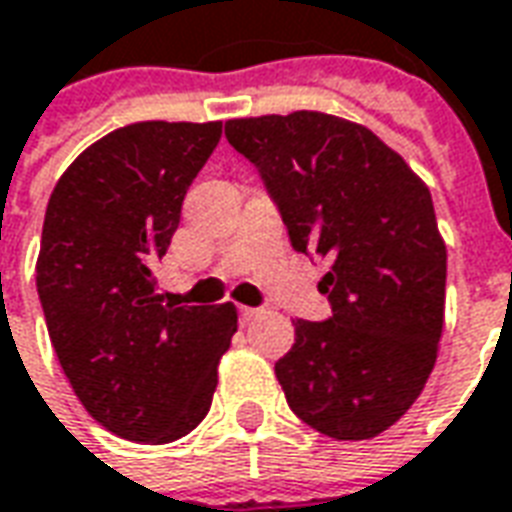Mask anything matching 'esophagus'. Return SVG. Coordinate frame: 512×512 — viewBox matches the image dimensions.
Listing matches in <instances>:
<instances>
[{
  "mask_svg": "<svg viewBox=\"0 0 512 512\" xmlns=\"http://www.w3.org/2000/svg\"><path fill=\"white\" fill-rule=\"evenodd\" d=\"M259 316H261L259 308H245V305H242V308H240V319H242V322H245V324L253 322V319H259Z\"/></svg>",
  "mask_w": 512,
  "mask_h": 512,
  "instance_id": "1",
  "label": "esophagus"
}]
</instances>
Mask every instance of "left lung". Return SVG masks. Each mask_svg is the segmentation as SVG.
Returning <instances> with one entry per match:
<instances>
[{"label":"left lung","mask_w":512,"mask_h":512,"mask_svg":"<svg viewBox=\"0 0 512 512\" xmlns=\"http://www.w3.org/2000/svg\"><path fill=\"white\" fill-rule=\"evenodd\" d=\"M259 169L292 248L330 261L333 316L294 322L275 363L302 423L371 439L398 423L434 371L445 324L447 248L431 190L371 130L322 111L226 122Z\"/></svg>","instance_id":"obj_1"}]
</instances>
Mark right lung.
I'll return each mask as SVG.
<instances>
[{
	"label": "right lung",
	"mask_w": 512,
	"mask_h": 512,
	"mask_svg": "<svg viewBox=\"0 0 512 512\" xmlns=\"http://www.w3.org/2000/svg\"><path fill=\"white\" fill-rule=\"evenodd\" d=\"M223 122H136L59 177L43 220L37 294L67 382L111 434L166 445L207 417L237 308L155 292L182 199Z\"/></svg>",
	"instance_id": "add662e5"
}]
</instances>
